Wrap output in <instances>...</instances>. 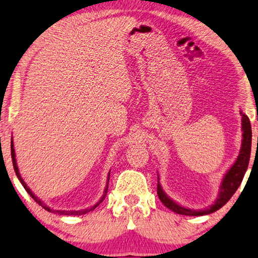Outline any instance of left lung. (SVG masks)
<instances>
[{
    "mask_svg": "<svg viewBox=\"0 0 258 258\" xmlns=\"http://www.w3.org/2000/svg\"><path fill=\"white\" fill-rule=\"evenodd\" d=\"M242 116V144L241 150L238 155V159L233 163L229 171L226 172L224 178H223L221 186H219V193L218 197L216 198V201L214 202L212 206H209L208 208L200 209V210H194L189 208H185V207L180 206L171 200L164 191L162 189V186L160 185L159 176H158V196L159 199L161 200L162 204L169 208L172 212L179 215H186V216H204V215L212 214L216 212L219 208H222L227 201H229L232 196L235 193L236 189L240 186L241 181L243 179V176L246 174L249 159H250V151H251V125L250 121H249L248 116L244 115L242 112H240Z\"/></svg>",
    "mask_w": 258,
    "mask_h": 258,
    "instance_id": "8db88e82",
    "label": "left lung"
}]
</instances>
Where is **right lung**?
Masks as SVG:
<instances>
[{
  "label": "right lung",
  "mask_w": 258,
  "mask_h": 258,
  "mask_svg": "<svg viewBox=\"0 0 258 258\" xmlns=\"http://www.w3.org/2000/svg\"><path fill=\"white\" fill-rule=\"evenodd\" d=\"M11 158H12V163H14V168H15V171H16V175H17V177H18V179L20 180V183L23 184V186H24V188L26 189L27 191V193L29 194V196H31L34 200H35L37 204H39L42 208H44L45 210H48V212H50V213H58L59 215H84V214H87V213H89V212H91V210H94L96 207H98L99 205H100V202L103 201L104 199H105V197H106V193H107V188H108V183H107V185H106V187H105V191H104V196L101 197V199L97 202L96 205H94L92 207H90V208H87V209H83V210H72V212H67V210H53V209H50V207H48V206H45L43 202H42L39 198L37 197H35V194H34L31 189H29V187L27 186L26 185V183H25L24 181V179L22 178V176H20V174H19V170H18V167H17V161H16V154H15V149H14V142L11 141ZM108 180H109V174H108Z\"/></svg>",
  "instance_id": "add662e5"
}]
</instances>
